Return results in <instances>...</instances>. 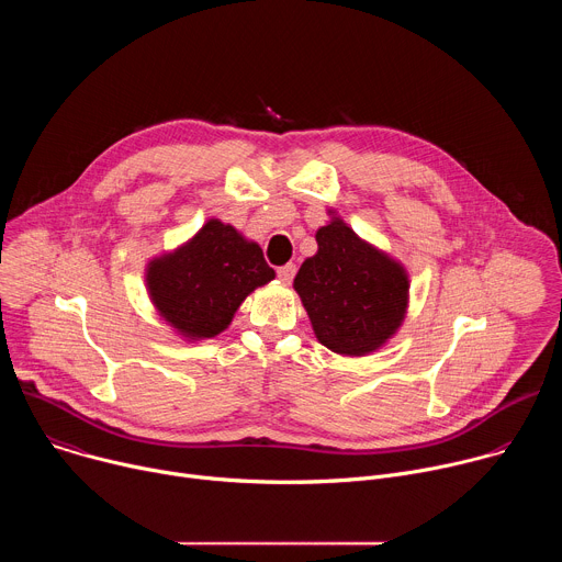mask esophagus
Listing matches in <instances>:
<instances>
[{
  "mask_svg": "<svg viewBox=\"0 0 562 562\" xmlns=\"http://www.w3.org/2000/svg\"><path fill=\"white\" fill-rule=\"evenodd\" d=\"M293 276H295V265H284V267L278 269V278H280V282H284V284H291Z\"/></svg>",
  "mask_w": 562,
  "mask_h": 562,
  "instance_id": "obj_1",
  "label": "esophagus"
}]
</instances>
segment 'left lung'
Listing matches in <instances>:
<instances>
[{
  "label": "left lung",
  "mask_w": 562,
  "mask_h": 562,
  "mask_svg": "<svg viewBox=\"0 0 562 562\" xmlns=\"http://www.w3.org/2000/svg\"><path fill=\"white\" fill-rule=\"evenodd\" d=\"M315 233L317 254L293 280L313 334L334 353L362 358L384 347L403 327L409 306V273L369 245L334 209Z\"/></svg>",
  "instance_id": "left-lung-1"
}]
</instances>
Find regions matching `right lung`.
Wrapping results in <instances>:
<instances>
[{"label": "right lung", "mask_w": 562, "mask_h": 562, "mask_svg": "<svg viewBox=\"0 0 562 562\" xmlns=\"http://www.w3.org/2000/svg\"><path fill=\"white\" fill-rule=\"evenodd\" d=\"M273 278L260 245L217 217L144 269L157 315L187 342L220 336L247 295Z\"/></svg>", "instance_id": "right-lung-1"}]
</instances>
